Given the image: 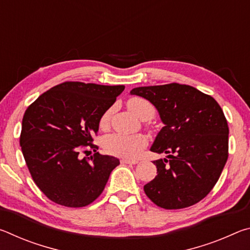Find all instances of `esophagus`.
I'll return each mask as SVG.
<instances>
[{
  "label": "esophagus",
  "mask_w": 250,
  "mask_h": 250,
  "mask_svg": "<svg viewBox=\"0 0 250 250\" xmlns=\"http://www.w3.org/2000/svg\"><path fill=\"white\" fill-rule=\"evenodd\" d=\"M121 163L122 164H137L138 161H131V160H126V159H121Z\"/></svg>",
  "instance_id": "esophagus-1"
}]
</instances>
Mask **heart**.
I'll return each mask as SVG.
<instances>
[{"label":"heart","mask_w":250,"mask_h":250,"mask_svg":"<svg viewBox=\"0 0 250 250\" xmlns=\"http://www.w3.org/2000/svg\"><path fill=\"white\" fill-rule=\"evenodd\" d=\"M126 107L141 120H150L153 118L155 110L153 104L146 99L140 97H132L126 103ZM111 116V109H108L101 116L99 125L101 128H107ZM147 145L146 138L143 134H122V133H110L105 135L103 140L104 149L108 153L120 156V158L134 160L141 154L142 150Z\"/></svg>","instance_id":"b5f03b06"}]
</instances>
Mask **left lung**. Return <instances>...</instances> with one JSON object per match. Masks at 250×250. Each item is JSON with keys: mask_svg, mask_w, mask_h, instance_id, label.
I'll return each instance as SVG.
<instances>
[{"mask_svg": "<svg viewBox=\"0 0 250 250\" xmlns=\"http://www.w3.org/2000/svg\"><path fill=\"white\" fill-rule=\"evenodd\" d=\"M130 94L149 100L164 125L150 150L167 159L153 162L158 175L145 185L146 196L166 209L196 204L216 184L228 158L229 130L222 108L213 97L175 83L137 87Z\"/></svg>", "mask_w": 250, "mask_h": 250, "instance_id": "left-lung-1", "label": "left lung"}]
</instances>
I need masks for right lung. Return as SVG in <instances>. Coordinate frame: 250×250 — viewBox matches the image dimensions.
<instances>
[{
  "label": "right lung",
  "instance_id": "obj_1",
  "mask_svg": "<svg viewBox=\"0 0 250 250\" xmlns=\"http://www.w3.org/2000/svg\"><path fill=\"white\" fill-rule=\"evenodd\" d=\"M125 86L66 82L41 95L22 121L20 145L29 173L50 201L67 207L94 202L120 164L119 159L95 152L79 158L90 146L104 111L115 104Z\"/></svg>",
  "mask_w": 250,
  "mask_h": 250
}]
</instances>
